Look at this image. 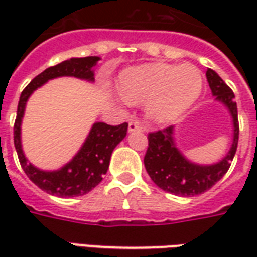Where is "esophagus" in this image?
Here are the masks:
<instances>
[{"instance_id": "obj_1", "label": "esophagus", "mask_w": 257, "mask_h": 257, "mask_svg": "<svg viewBox=\"0 0 257 257\" xmlns=\"http://www.w3.org/2000/svg\"><path fill=\"white\" fill-rule=\"evenodd\" d=\"M128 131L129 132H142V131H143V126H142L138 121H131L128 125Z\"/></svg>"}]
</instances>
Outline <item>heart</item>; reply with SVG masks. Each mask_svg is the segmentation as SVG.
Listing matches in <instances>:
<instances>
[{
  "label": "heart",
  "instance_id": "heart-1",
  "mask_svg": "<svg viewBox=\"0 0 257 257\" xmlns=\"http://www.w3.org/2000/svg\"><path fill=\"white\" fill-rule=\"evenodd\" d=\"M204 75L194 64L149 63L129 67L119 74L118 89L125 101H146V111L156 122L180 117L202 92Z\"/></svg>",
  "mask_w": 257,
  "mask_h": 257
}]
</instances>
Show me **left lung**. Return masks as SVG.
<instances>
[{
    "mask_svg": "<svg viewBox=\"0 0 257 257\" xmlns=\"http://www.w3.org/2000/svg\"><path fill=\"white\" fill-rule=\"evenodd\" d=\"M206 78L212 95L228 108L234 125L231 147L221 161L213 165H198L189 161L176 147L173 125L149 134V147L145 156L146 171L160 189L180 197H194L215 186L226 175L237 151L239 125L235 96L213 70L208 68Z\"/></svg>",
    "mask_w": 257,
    "mask_h": 257,
    "instance_id": "8db88e82",
    "label": "left lung"
}]
</instances>
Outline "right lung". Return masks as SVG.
<instances>
[{
	"label": "right lung",
	"instance_id": "1",
	"mask_svg": "<svg viewBox=\"0 0 257 257\" xmlns=\"http://www.w3.org/2000/svg\"><path fill=\"white\" fill-rule=\"evenodd\" d=\"M99 60L100 58L97 56L73 58L70 60H64L56 66L48 67L41 74H38L20 95L14 126L15 149L19 157L20 165L27 175V178L48 194L64 198V197L84 195L89 193L92 189H95L106 175L112 150L126 136L128 123L123 122L117 126L107 125L104 122L93 123L85 143L71 161L58 171H51V172L41 171L27 161L25 153L22 150L20 125L25 114L27 99L37 88L42 86L49 79L58 78V77H75L86 81H93L95 79L93 67Z\"/></svg>",
	"mask_w": 257,
	"mask_h": 257
}]
</instances>
